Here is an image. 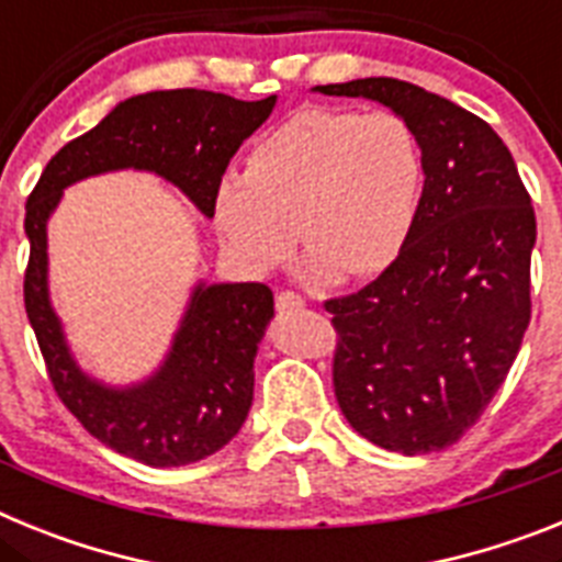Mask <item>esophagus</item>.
<instances>
[{
	"instance_id": "obj_1",
	"label": "esophagus",
	"mask_w": 562,
	"mask_h": 562,
	"mask_svg": "<svg viewBox=\"0 0 562 562\" xmlns=\"http://www.w3.org/2000/svg\"><path fill=\"white\" fill-rule=\"evenodd\" d=\"M306 301L297 292L292 290H284V292H278L276 295V310L278 312H295V310H304Z\"/></svg>"
}]
</instances>
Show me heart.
Returning a JSON list of instances; mask_svg holds the SVG:
<instances>
[{
	"label": "heart",
	"mask_w": 562,
	"mask_h": 562,
	"mask_svg": "<svg viewBox=\"0 0 562 562\" xmlns=\"http://www.w3.org/2000/svg\"><path fill=\"white\" fill-rule=\"evenodd\" d=\"M422 151L391 112L310 109L265 134L245 173L216 191V227L252 272L276 270L301 241L312 276H376L400 256L422 196Z\"/></svg>",
	"instance_id": "b5f03b06"
}]
</instances>
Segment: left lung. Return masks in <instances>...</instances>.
Instances as JSON below:
<instances>
[{"mask_svg":"<svg viewBox=\"0 0 562 562\" xmlns=\"http://www.w3.org/2000/svg\"><path fill=\"white\" fill-rule=\"evenodd\" d=\"M315 89L394 109L425 168L394 265L324 304L337 331V405L376 448L445 450L498 394L532 317V200L493 126L448 98L396 78Z\"/></svg>","mask_w":562,"mask_h":562,"instance_id":"1","label":"left lung"}]
</instances>
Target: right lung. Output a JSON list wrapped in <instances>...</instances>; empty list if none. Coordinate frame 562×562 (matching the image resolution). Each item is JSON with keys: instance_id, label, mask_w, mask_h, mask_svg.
I'll list each match as a JSON object with an SVG mask.
<instances>
[{"instance_id": "add662e5", "label": "right lung", "mask_w": 562, "mask_h": 562, "mask_svg": "<svg viewBox=\"0 0 562 562\" xmlns=\"http://www.w3.org/2000/svg\"><path fill=\"white\" fill-rule=\"evenodd\" d=\"M276 95L238 101L205 89L146 92L69 140L24 205L30 258L24 312L64 408L106 448L148 467H182L225 448L252 405V360L272 317L267 284L196 286L171 355L143 385L103 389L69 357L47 297V220L61 191L92 173L143 168L180 188L205 216L238 146L270 117Z\"/></svg>"}]
</instances>
